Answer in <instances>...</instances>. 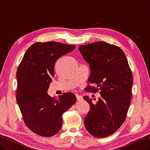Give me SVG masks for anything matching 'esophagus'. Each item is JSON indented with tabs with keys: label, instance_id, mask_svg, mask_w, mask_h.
Masks as SVG:
<instances>
[{
	"label": "esophagus",
	"instance_id": "obj_1",
	"mask_svg": "<svg viewBox=\"0 0 150 150\" xmlns=\"http://www.w3.org/2000/svg\"><path fill=\"white\" fill-rule=\"evenodd\" d=\"M76 98H77V100H78V101L83 100V97L81 96H79V95H76Z\"/></svg>",
	"mask_w": 150,
	"mask_h": 150
}]
</instances>
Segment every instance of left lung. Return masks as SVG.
<instances>
[{
	"label": "left lung",
	"mask_w": 150,
	"mask_h": 150,
	"mask_svg": "<svg viewBox=\"0 0 150 150\" xmlns=\"http://www.w3.org/2000/svg\"><path fill=\"white\" fill-rule=\"evenodd\" d=\"M79 50L89 64L91 74L87 91H100L101 97L90 105L84 119L86 129L94 137H105L119 129L125 122L132 97L133 78L123 51L119 47L103 41L80 45Z\"/></svg>",
	"instance_id": "1"
}]
</instances>
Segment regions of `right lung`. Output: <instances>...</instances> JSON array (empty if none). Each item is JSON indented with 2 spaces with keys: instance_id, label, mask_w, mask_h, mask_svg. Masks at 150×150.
Wrapping results in <instances>:
<instances>
[{
  "instance_id": "right-lung-1",
  "label": "right lung",
  "mask_w": 150,
  "mask_h": 150,
  "mask_svg": "<svg viewBox=\"0 0 150 150\" xmlns=\"http://www.w3.org/2000/svg\"><path fill=\"white\" fill-rule=\"evenodd\" d=\"M76 46L37 42L26 51L17 70L16 97L27 127L36 134L51 137L61 128L62 115L76 101L72 92L57 99L47 93L57 61Z\"/></svg>"
}]
</instances>
